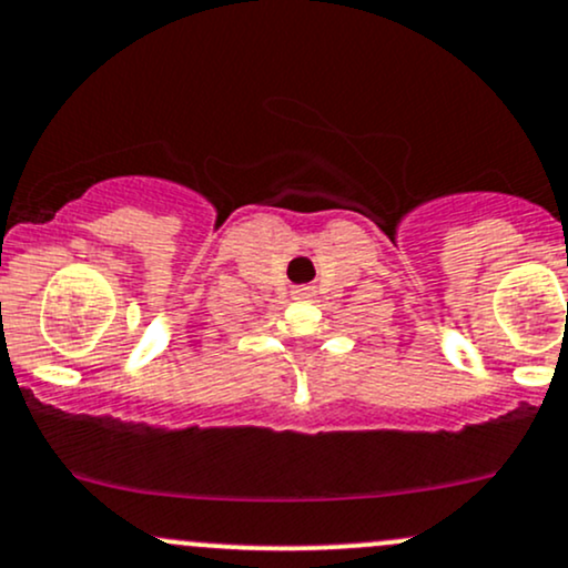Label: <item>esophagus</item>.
Listing matches in <instances>:
<instances>
[{
    "instance_id": "esophagus-1",
    "label": "esophagus",
    "mask_w": 568,
    "mask_h": 568,
    "mask_svg": "<svg viewBox=\"0 0 568 568\" xmlns=\"http://www.w3.org/2000/svg\"><path fill=\"white\" fill-rule=\"evenodd\" d=\"M313 296H315L313 285H302V288L294 291V298H313Z\"/></svg>"
}]
</instances>
